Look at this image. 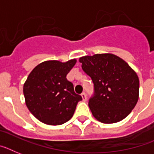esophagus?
I'll return each mask as SVG.
<instances>
[{"mask_svg":"<svg viewBox=\"0 0 154 154\" xmlns=\"http://www.w3.org/2000/svg\"><path fill=\"white\" fill-rule=\"evenodd\" d=\"M81 97H82V100H83L84 101L87 100V96H86V94L85 93V92L81 93Z\"/></svg>","mask_w":154,"mask_h":154,"instance_id":"esophagus-1","label":"esophagus"}]
</instances>
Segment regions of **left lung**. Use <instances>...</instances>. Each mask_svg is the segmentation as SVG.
I'll list each match as a JSON object with an SVG mask.
<instances>
[{"mask_svg":"<svg viewBox=\"0 0 154 154\" xmlns=\"http://www.w3.org/2000/svg\"><path fill=\"white\" fill-rule=\"evenodd\" d=\"M91 77L95 96L88 106L94 118L103 123L122 120L134 108L139 98V79L124 60L113 54H97L79 58Z\"/></svg>","mask_w":154,"mask_h":154,"instance_id":"left-lung-1","label":"left lung"}]
</instances>
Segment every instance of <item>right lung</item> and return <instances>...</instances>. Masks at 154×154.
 Masks as SVG:
<instances>
[{
    "label": "right lung",
    "instance_id": "obj_1",
    "mask_svg": "<svg viewBox=\"0 0 154 154\" xmlns=\"http://www.w3.org/2000/svg\"><path fill=\"white\" fill-rule=\"evenodd\" d=\"M77 62L50 60L36 66L23 84L25 103L31 113L45 124L56 126L69 121L74 114L78 101L73 84L66 75Z\"/></svg>",
    "mask_w": 154,
    "mask_h": 154
}]
</instances>
